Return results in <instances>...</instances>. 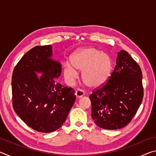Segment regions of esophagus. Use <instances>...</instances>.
I'll return each instance as SVG.
<instances>
[{
  "label": "esophagus",
  "mask_w": 156,
  "mask_h": 156,
  "mask_svg": "<svg viewBox=\"0 0 156 156\" xmlns=\"http://www.w3.org/2000/svg\"><path fill=\"white\" fill-rule=\"evenodd\" d=\"M84 95V91L80 89H78L76 90V96L77 98H81Z\"/></svg>",
  "instance_id": "1"
}]
</instances>
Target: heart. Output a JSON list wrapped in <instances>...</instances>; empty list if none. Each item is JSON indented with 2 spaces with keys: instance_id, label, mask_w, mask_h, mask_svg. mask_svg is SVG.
Returning a JSON list of instances; mask_svg holds the SVG:
<instances>
[{
  "instance_id": "1",
  "label": "heart",
  "mask_w": 156,
  "mask_h": 156,
  "mask_svg": "<svg viewBox=\"0 0 156 156\" xmlns=\"http://www.w3.org/2000/svg\"><path fill=\"white\" fill-rule=\"evenodd\" d=\"M78 71H83L82 78L89 87H98L109 78L112 70V61L106 53L94 48L78 50L72 57V64L66 62L63 73L66 80L73 83Z\"/></svg>"
}]
</instances>
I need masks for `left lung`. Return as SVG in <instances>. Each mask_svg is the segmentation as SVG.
<instances>
[{"mask_svg":"<svg viewBox=\"0 0 156 156\" xmlns=\"http://www.w3.org/2000/svg\"><path fill=\"white\" fill-rule=\"evenodd\" d=\"M142 80L140 66L128 52L121 50L106 84L89 96L91 116L96 125L115 130L130 122L143 98Z\"/></svg>","mask_w":156,"mask_h":156,"instance_id":"8db88e82","label":"left lung"}]
</instances>
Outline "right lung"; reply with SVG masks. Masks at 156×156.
Segmentation results:
<instances>
[{"label":"right lung","mask_w":156,"mask_h":156,"mask_svg":"<svg viewBox=\"0 0 156 156\" xmlns=\"http://www.w3.org/2000/svg\"><path fill=\"white\" fill-rule=\"evenodd\" d=\"M52 47L36 46L22 57L12 73V105L20 119L42 133L58 129L76 100L75 91L62 86L60 63L51 58ZM36 73L43 74L40 78Z\"/></svg>","instance_id":"1"}]
</instances>
